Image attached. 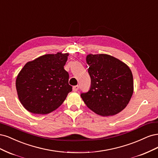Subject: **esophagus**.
Segmentation results:
<instances>
[{"label":"esophagus","instance_id":"esophagus-1","mask_svg":"<svg viewBox=\"0 0 158 158\" xmlns=\"http://www.w3.org/2000/svg\"><path fill=\"white\" fill-rule=\"evenodd\" d=\"M79 88V85H75V86H73V90L74 91V92H76V91H77L78 89Z\"/></svg>","mask_w":158,"mask_h":158}]
</instances>
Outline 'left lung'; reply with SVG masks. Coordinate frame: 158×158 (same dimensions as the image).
<instances>
[{"label": "left lung", "instance_id": "obj_1", "mask_svg": "<svg viewBox=\"0 0 158 158\" xmlns=\"http://www.w3.org/2000/svg\"><path fill=\"white\" fill-rule=\"evenodd\" d=\"M90 86L81 94L84 102L94 112L102 116L119 113L128 104L133 93V77L125 63L108 54H89Z\"/></svg>", "mask_w": 158, "mask_h": 158}]
</instances>
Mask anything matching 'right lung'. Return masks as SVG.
<instances>
[{
    "mask_svg": "<svg viewBox=\"0 0 158 158\" xmlns=\"http://www.w3.org/2000/svg\"><path fill=\"white\" fill-rule=\"evenodd\" d=\"M69 54H46L25 64L16 86L18 98L27 111L47 114L62 105L72 86L64 66Z\"/></svg>",
    "mask_w": 158,
    "mask_h": 158,
    "instance_id": "add662e5",
    "label": "right lung"
}]
</instances>
